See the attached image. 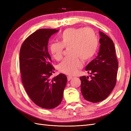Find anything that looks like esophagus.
Masks as SVG:
<instances>
[{
	"label": "esophagus",
	"instance_id": "obj_1",
	"mask_svg": "<svg viewBox=\"0 0 131 131\" xmlns=\"http://www.w3.org/2000/svg\"><path fill=\"white\" fill-rule=\"evenodd\" d=\"M72 78H73V77H72V76H68V80H69V81H70V80Z\"/></svg>",
	"mask_w": 131,
	"mask_h": 131
}]
</instances>
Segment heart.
<instances>
[{"mask_svg":"<svg viewBox=\"0 0 131 131\" xmlns=\"http://www.w3.org/2000/svg\"><path fill=\"white\" fill-rule=\"evenodd\" d=\"M60 42H53L49 51L56 60L62 59L65 48H69L71 56L66 58L58 65V70L68 75H74L83 66V61L91 60L96 53L98 39L90 28H69L60 34Z\"/></svg>","mask_w":131,"mask_h":131,"instance_id":"b5f03b06","label":"heart"}]
</instances>
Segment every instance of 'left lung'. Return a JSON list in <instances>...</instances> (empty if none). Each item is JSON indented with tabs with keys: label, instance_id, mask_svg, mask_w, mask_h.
I'll list each match as a JSON object with an SVG mask.
<instances>
[{
	"label": "left lung",
	"instance_id": "1",
	"mask_svg": "<svg viewBox=\"0 0 131 131\" xmlns=\"http://www.w3.org/2000/svg\"><path fill=\"white\" fill-rule=\"evenodd\" d=\"M101 44L98 56L85 68L91 74L89 77H80L81 92L84 99L91 102H99L106 99L115 87L118 62L113 40L100 31Z\"/></svg>",
	"mask_w": 131,
	"mask_h": 131
}]
</instances>
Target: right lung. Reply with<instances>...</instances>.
<instances>
[{"mask_svg":"<svg viewBox=\"0 0 131 131\" xmlns=\"http://www.w3.org/2000/svg\"><path fill=\"white\" fill-rule=\"evenodd\" d=\"M57 31L38 30L24 40L19 52L22 82L26 93L36 105L47 109L61 104L67 83V77L63 74L51 78L54 68L48 52V43L51 35Z\"/></svg>","mask_w":131,"mask_h":131,"instance_id":"right-lung-1","label":"right lung"}]
</instances>
